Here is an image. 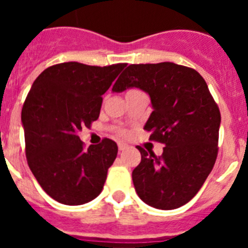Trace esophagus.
I'll return each mask as SVG.
<instances>
[{
	"label": "esophagus",
	"instance_id": "34e87169",
	"mask_svg": "<svg viewBox=\"0 0 248 248\" xmlns=\"http://www.w3.org/2000/svg\"><path fill=\"white\" fill-rule=\"evenodd\" d=\"M126 146H128V145H126V144H124V143H119V144H118V148H119L120 151L125 150Z\"/></svg>",
	"mask_w": 248,
	"mask_h": 248
}]
</instances>
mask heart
Wrapping results in <instances>:
<instances>
[{
	"label": "heart",
	"instance_id": "obj_1",
	"mask_svg": "<svg viewBox=\"0 0 248 248\" xmlns=\"http://www.w3.org/2000/svg\"><path fill=\"white\" fill-rule=\"evenodd\" d=\"M130 91H137V89H130ZM130 91H129V92H130ZM122 134L125 135V131H122Z\"/></svg>",
	"mask_w": 248,
	"mask_h": 248
}]
</instances>
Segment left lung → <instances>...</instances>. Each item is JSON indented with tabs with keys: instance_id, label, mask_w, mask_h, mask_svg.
<instances>
[{
	"instance_id": "left-lung-1",
	"label": "left lung",
	"mask_w": 248,
	"mask_h": 248,
	"mask_svg": "<svg viewBox=\"0 0 248 248\" xmlns=\"http://www.w3.org/2000/svg\"><path fill=\"white\" fill-rule=\"evenodd\" d=\"M140 88L153 113L144 129L165 145L161 156L137 146L141 161L133 170L139 198L160 210H174L198 194L217 157L221 114L199 72L171 62L130 64L113 92Z\"/></svg>"
}]
</instances>
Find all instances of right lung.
<instances>
[{"instance_id": "1", "label": "right lung", "mask_w": 248, "mask_h": 248, "mask_svg": "<svg viewBox=\"0 0 248 248\" xmlns=\"http://www.w3.org/2000/svg\"><path fill=\"white\" fill-rule=\"evenodd\" d=\"M125 65L59 63L39 74L27 94L21 115L27 163L58 202L82 205L102 192L118 145L104 138L85 150L78 133L99 118L102 95Z\"/></svg>"}]
</instances>
